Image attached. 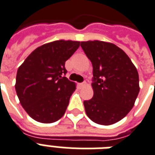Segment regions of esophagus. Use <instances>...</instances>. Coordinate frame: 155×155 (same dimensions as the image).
Here are the masks:
<instances>
[{"label": "esophagus", "mask_w": 155, "mask_h": 155, "mask_svg": "<svg viewBox=\"0 0 155 155\" xmlns=\"http://www.w3.org/2000/svg\"><path fill=\"white\" fill-rule=\"evenodd\" d=\"M86 85V82H83V83H80V84H79V86L80 87H84Z\"/></svg>", "instance_id": "1"}]
</instances>
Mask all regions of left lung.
<instances>
[{"mask_svg": "<svg viewBox=\"0 0 155 155\" xmlns=\"http://www.w3.org/2000/svg\"><path fill=\"white\" fill-rule=\"evenodd\" d=\"M81 48L93 67L94 95L84 101L94 123L111 125L130 112L139 92V73L127 54L104 41H83Z\"/></svg>", "mask_w": 155, "mask_h": 155, "instance_id": "obj_1", "label": "left lung"}]
</instances>
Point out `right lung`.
Returning <instances> with one entry per match:
<instances>
[{
  "label": "right lung",
  "mask_w": 155,
  "mask_h": 155,
  "mask_svg": "<svg viewBox=\"0 0 155 155\" xmlns=\"http://www.w3.org/2000/svg\"><path fill=\"white\" fill-rule=\"evenodd\" d=\"M80 41H56L37 48L19 67L16 95L31 118L43 123L57 121L64 114L75 84L65 77V62Z\"/></svg>",
  "instance_id": "right-lung-1"
}]
</instances>
